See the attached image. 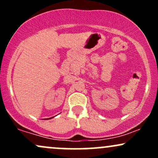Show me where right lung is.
<instances>
[{
  "mask_svg": "<svg viewBox=\"0 0 158 158\" xmlns=\"http://www.w3.org/2000/svg\"><path fill=\"white\" fill-rule=\"evenodd\" d=\"M49 119H50V118H49Z\"/></svg>",
  "mask_w": 158,
  "mask_h": 158,
  "instance_id": "1",
  "label": "right lung"
}]
</instances>
